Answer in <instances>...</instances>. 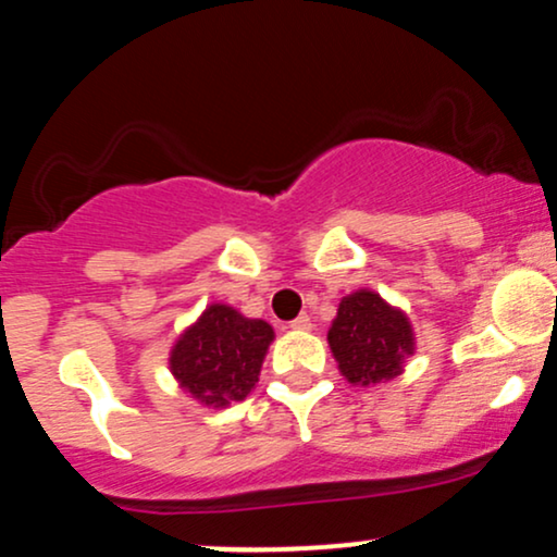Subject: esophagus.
I'll return each mask as SVG.
<instances>
[{
  "mask_svg": "<svg viewBox=\"0 0 557 557\" xmlns=\"http://www.w3.org/2000/svg\"><path fill=\"white\" fill-rule=\"evenodd\" d=\"M292 329H297V332H308V329L310 326H313V324H310V319H308V315H297V319L295 321H292V324H289Z\"/></svg>",
  "mask_w": 557,
  "mask_h": 557,
  "instance_id": "1",
  "label": "esophagus"
}]
</instances>
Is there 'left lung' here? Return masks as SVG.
<instances>
[{
    "label": "left lung",
    "instance_id": "8db88e82",
    "mask_svg": "<svg viewBox=\"0 0 557 557\" xmlns=\"http://www.w3.org/2000/svg\"><path fill=\"white\" fill-rule=\"evenodd\" d=\"M326 339L345 380L361 387L393 380L414 352V332L406 313L369 289L343 297Z\"/></svg>",
    "mask_w": 557,
    "mask_h": 557
}]
</instances>
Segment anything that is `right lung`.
I'll list each match as a JSON object with an SVG mask.
<instances>
[{"label": "right lung", "instance_id": "right-lung-1", "mask_svg": "<svg viewBox=\"0 0 557 557\" xmlns=\"http://www.w3.org/2000/svg\"><path fill=\"white\" fill-rule=\"evenodd\" d=\"M271 343V324L214 302L177 337L170 369L183 391L220 409L252 393Z\"/></svg>", "mask_w": 557, "mask_h": 557}]
</instances>
